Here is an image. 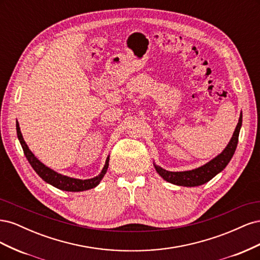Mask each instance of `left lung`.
<instances>
[{
  "instance_id": "1",
  "label": "left lung",
  "mask_w": 260,
  "mask_h": 260,
  "mask_svg": "<svg viewBox=\"0 0 260 260\" xmlns=\"http://www.w3.org/2000/svg\"><path fill=\"white\" fill-rule=\"evenodd\" d=\"M242 125V113L240 116V119L238 122L237 128L233 133V137L230 140L229 144L223 149L221 154H219L214 159L204 165L202 167H199L193 170L188 171H180V172H172L165 170L154 164V167L156 171L158 172L159 176L162 177L168 182L177 185L182 186H198L204 183L208 182L209 180L214 178L220 171H222L229 161L231 160L232 156L235 152V148L238 146L239 142V133Z\"/></svg>"
}]
</instances>
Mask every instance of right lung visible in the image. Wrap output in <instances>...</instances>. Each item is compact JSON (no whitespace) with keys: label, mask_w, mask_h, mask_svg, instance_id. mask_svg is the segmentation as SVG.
<instances>
[{"label":"right lung","mask_w":260,"mask_h":260,"mask_svg":"<svg viewBox=\"0 0 260 260\" xmlns=\"http://www.w3.org/2000/svg\"><path fill=\"white\" fill-rule=\"evenodd\" d=\"M16 130H17L18 140H19L21 147L23 149V153H25L26 158L28 159L29 164L31 165V167L35 169L37 174L40 176L45 181V182H48V183L52 184L53 186L59 188V190L68 191V192H80V191L90 190V188L95 187L100 183L102 178H103L104 175L106 174L107 168H108L109 157H107L103 170H102L101 174L95 178L88 179V180H80V179H74V178H69L66 176H62L60 174H57V172H55L54 170L50 169L49 167H46L45 165H43L40 160L37 158V157H35V155L32 153H31V151L25 142V140H23V138H22L18 121L16 122Z\"/></svg>","instance_id":"right-lung-1"}]
</instances>
